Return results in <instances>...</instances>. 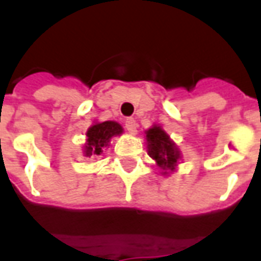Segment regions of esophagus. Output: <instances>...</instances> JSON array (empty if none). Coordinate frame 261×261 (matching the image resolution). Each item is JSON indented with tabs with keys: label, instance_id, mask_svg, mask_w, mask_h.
Here are the masks:
<instances>
[{
	"label": "esophagus",
	"instance_id": "1",
	"mask_svg": "<svg viewBox=\"0 0 261 261\" xmlns=\"http://www.w3.org/2000/svg\"><path fill=\"white\" fill-rule=\"evenodd\" d=\"M124 124H126V130L128 131L130 134H137V128H138V123L135 122L134 119H133V118L126 119V122H124Z\"/></svg>",
	"mask_w": 261,
	"mask_h": 261
}]
</instances>
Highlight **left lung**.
Returning a JSON list of instances; mask_svg holds the SVG:
<instances>
[{"label":"left lung","mask_w":261,"mask_h":261,"mask_svg":"<svg viewBox=\"0 0 261 261\" xmlns=\"http://www.w3.org/2000/svg\"><path fill=\"white\" fill-rule=\"evenodd\" d=\"M146 141L147 154L163 169L161 173L167 174V171H174L177 161L181 157L169 135L160 126H153L146 131Z\"/></svg>","instance_id":"obj_1"}]
</instances>
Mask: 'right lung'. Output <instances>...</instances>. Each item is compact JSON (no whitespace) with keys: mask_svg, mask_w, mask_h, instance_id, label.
I'll use <instances>...</instances> for the list:
<instances>
[{"mask_svg":"<svg viewBox=\"0 0 261 261\" xmlns=\"http://www.w3.org/2000/svg\"><path fill=\"white\" fill-rule=\"evenodd\" d=\"M123 133L122 126L114 120L94 123L87 131V143L84 145V154L85 157L100 155L102 149L110 146L111 138L120 135Z\"/></svg>","mask_w":261,"mask_h":261,"instance_id":"right-lung-1","label":"right lung"}]
</instances>
